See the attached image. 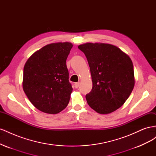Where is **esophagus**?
Masks as SVG:
<instances>
[{
    "label": "esophagus",
    "instance_id": "obj_1",
    "mask_svg": "<svg viewBox=\"0 0 156 156\" xmlns=\"http://www.w3.org/2000/svg\"><path fill=\"white\" fill-rule=\"evenodd\" d=\"M79 84H80V83H79V82H78V83H75L74 84L75 87L76 88H77L79 87Z\"/></svg>",
    "mask_w": 156,
    "mask_h": 156
}]
</instances>
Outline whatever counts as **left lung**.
<instances>
[{
  "instance_id": "left-lung-1",
  "label": "left lung",
  "mask_w": 156,
  "mask_h": 156,
  "mask_svg": "<svg viewBox=\"0 0 156 156\" xmlns=\"http://www.w3.org/2000/svg\"><path fill=\"white\" fill-rule=\"evenodd\" d=\"M87 58L92 80L86 95L88 105L98 113L109 114L124 105L135 86L133 62L118 47L85 43L78 46Z\"/></svg>"
}]
</instances>
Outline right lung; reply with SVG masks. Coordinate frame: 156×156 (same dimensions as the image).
Instances as JSON below:
<instances>
[{
  "mask_svg": "<svg viewBox=\"0 0 156 156\" xmlns=\"http://www.w3.org/2000/svg\"><path fill=\"white\" fill-rule=\"evenodd\" d=\"M72 47L68 41L48 44L25 64L23 90L32 104L45 113L57 114L69 101L73 88L66 62Z\"/></svg>",
  "mask_w": 156,
  "mask_h": 156,
  "instance_id": "1",
  "label": "right lung"
}]
</instances>
